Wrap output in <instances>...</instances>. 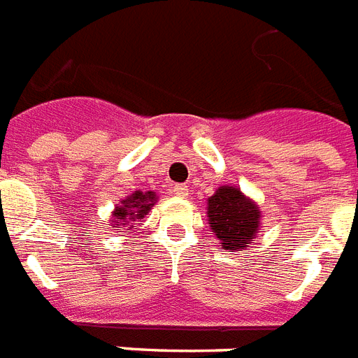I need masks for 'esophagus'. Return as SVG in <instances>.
<instances>
[{
	"label": "esophagus",
	"instance_id": "34e87169",
	"mask_svg": "<svg viewBox=\"0 0 358 358\" xmlns=\"http://www.w3.org/2000/svg\"><path fill=\"white\" fill-rule=\"evenodd\" d=\"M171 190H173V194H176V196H179V197H187L188 196L187 185H173V187H171Z\"/></svg>",
	"mask_w": 358,
	"mask_h": 358
}]
</instances>
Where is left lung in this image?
Masks as SVG:
<instances>
[{
    "label": "left lung",
    "mask_w": 358,
    "mask_h": 358,
    "mask_svg": "<svg viewBox=\"0 0 358 358\" xmlns=\"http://www.w3.org/2000/svg\"><path fill=\"white\" fill-rule=\"evenodd\" d=\"M259 207L238 188L220 187L208 197V227L225 250H245L259 229Z\"/></svg>",
    "instance_id": "obj_1"
}]
</instances>
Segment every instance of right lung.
Here are the masks:
<instances>
[{"label": "right lung", "instance_id": "1", "mask_svg": "<svg viewBox=\"0 0 358 358\" xmlns=\"http://www.w3.org/2000/svg\"><path fill=\"white\" fill-rule=\"evenodd\" d=\"M157 201V196L153 192H134L131 194L127 199L122 201V205L116 207L114 210V220H113V227L116 229H125V233L129 231L127 224H131L133 227L134 222H140V220L144 218L145 214L150 213L151 205Z\"/></svg>", "mask_w": 358, "mask_h": 358}]
</instances>
